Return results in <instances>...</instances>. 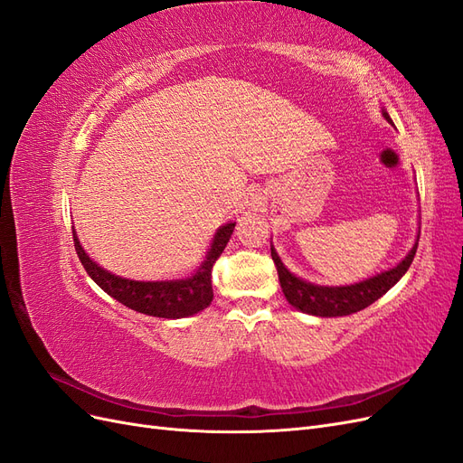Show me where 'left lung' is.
Returning <instances> with one entry per match:
<instances>
[{"mask_svg":"<svg viewBox=\"0 0 463 463\" xmlns=\"http://www.w3.org/2000/svg\"><path fill=\"white\" fill-rule=\"evenodd\" d=\"M383 116L386 121L392 123L386 109H383ZM417 241H419V235H417ZM417 241L411 247L410 253L405 255V259L400 260L394 269L384 270L381 274L363 279V282H357L352 286H318V284L307 282V279L291 274L286 269L272 243H270V250H272V260L278 270L279 286H282V291L286 299L289 301V305L296 307V309L301 313L315 315V317H345V315L365 309V307L374 303L378 298H383L392 286H396L400 282V278L408 272V269L413 262Z\"/></svg>","mask_w":463,"mask_h":463,"instance_id":"8db88e82","label":"left lung"}]
</instances>
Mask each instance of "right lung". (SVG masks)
Segmentation results:
<instances>
[{
    "label": "right lung",
    "instance_id": "add662e5",
    "mask_svg": "<svg viewBox=\"0 0 463 463\" xmlns=\"http://www.w3.org/2000/svg\"><path fill=\"white\" fill-rule=\"evenodd\" d=\"M235 222H228L220 226L213 237L204 260L191 276L177 279H154V282H143V279H129L116 276L96 264L85 249H82L77 232L73 228V241L77 255L85 266V270L94 282L100 286L108 296L118 299L129 309L158 318H185L201 313L213 303V266L226 249L230 237L233 233Z\"/></svg>",
    "mask_w": 463,
    "mask_h": 463
}]
</instances>
